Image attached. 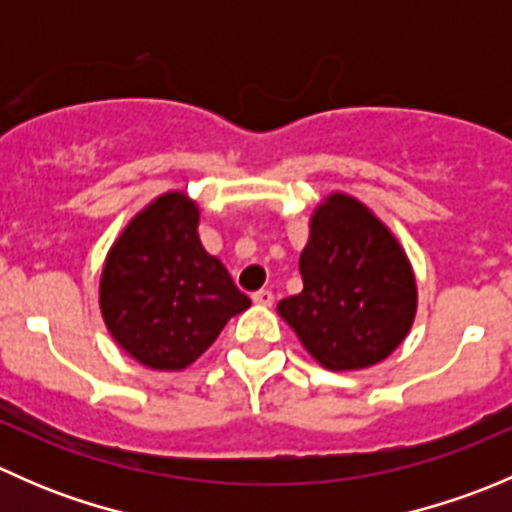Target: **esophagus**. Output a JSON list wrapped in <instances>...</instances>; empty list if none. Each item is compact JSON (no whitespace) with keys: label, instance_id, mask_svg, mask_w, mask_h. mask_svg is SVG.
Wrapping results in <instances>:
<instances>
[{"label":"esophagus","instance_id":"obj_1","mask_svg":"<svg viewBox=\"0 0 512 512\" xmlns=\"http://www.w3.org/2000/svg\"><path fill=\"white\" fill-rule=\"evenodd\" d=\"M252 302L260 304V307H272V302H275V294H272L270 289H260V292L252 294Z\"/></svg>","mask_w":512,"mask_h":512}]
</instances>
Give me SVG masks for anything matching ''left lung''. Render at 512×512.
I'll return each mask as SVG.
<instances>
[{
  "label": "left lung",
  "instance_id": "1",
  "mask_svg": "<svg viewBox=\"0 0 512 512\" xmlns=\"http://www.w3.org/2000/svg\"><path fill=\"white\" fill-rule=\"evenodd\" d=\"M299 272L304 289L277 312L324 369L374 366L409 337L414 267L394 232L354 195L329 193L314 208Z\"/></svg>",
  "mask_w": 512,
  "mask_h": 512
}]
</instances>
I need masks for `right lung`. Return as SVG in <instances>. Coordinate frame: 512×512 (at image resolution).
Returning a JSON list of instances; mask_svg holds the SVG:
<instances>
[{
	"instance_id": "obj_1",
	"label": "right lung",
	"mask_w": 512,
	"mask_h": 512,
	"mask_svg": "<svg viewBox=\"0 0 512 512\" xmlns=\"http://www.w3.org/2000/svg\"><path fill=\"white\" fill-rule=\"evenodd\" d=\"M198 225V203L183 190H168L128 220L103 260V324L148 369L190 366L250 307L223 262L203 247Z\"/></svg>"
}]
</instances>
